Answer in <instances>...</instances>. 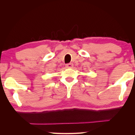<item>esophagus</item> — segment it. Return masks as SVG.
<instances>
[{"label":"esophagus","mask_w":135,"mask_h":135,"mask_svg":"<svg viewBox=\"0 0 135 135\" xmlns=\"http://www.w3.org/2000/svg\"><path fill=\"white\" fill-rule=\"evenodd\" d=\"M73 63H69V64H66V68H72L73 67Z\"/></svg>","instance_id":"1"}]
</instances>
